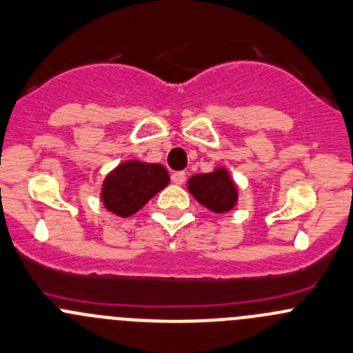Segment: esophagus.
Returning <instances> with one entry per match:
<instances>
[{
    "mask_svg": "<svg viewBox=\"0 0 353 353\" xmlns=\"http://www.w3.org/2000/svg\"><path fill=\"white\" fill-rule=\"evenodd\" d=\"M170 179H172L174 184H183L184 181H186V174H184L183 170H177V172H172Z\"/></svg>",
    "mask_w": 353,
    "mask_h": 353,
    "instance_id": "1",
    "label": "esophagus"
}]
</instances>
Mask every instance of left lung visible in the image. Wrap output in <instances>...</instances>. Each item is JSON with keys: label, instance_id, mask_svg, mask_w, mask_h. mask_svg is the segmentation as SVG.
Returning a JSON list of instances; mask_svg holds the SVG:
<instances>
[{"label": "left lung", "instance_id": "8db88e82", "mask_svg": "<svg viewBox=\"0 0 353 353\" xmlns=\"http://www.w3.org/2000/svg\"><path fill=\"white\" fill-rule=\"evenodd\" d=\"M188 190L201 205L217 214L231 210L238 200L234 183L224 169L210 174H196L188 181Z\"/></svg>", "mask_w": 353, "mask_h": 353}]
</instances>
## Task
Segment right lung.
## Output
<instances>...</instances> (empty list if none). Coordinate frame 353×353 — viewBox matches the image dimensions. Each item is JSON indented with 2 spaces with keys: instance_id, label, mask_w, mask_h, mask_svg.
I'll return each mask as SVG.
<instances>
[{
  "instance_id": "1",
  "label": "right lung",
  "mask_w": 353,
  "mask_h": 353,
  "mask_svg": "<svg viewBox=\"0 0 353 353\" xmlns=\"http://www.w3.org/2000/svg\"><path fill=\"white\" fill-rule=\"evenodd\" d=\"M167 184L169 172L160 163L125 162L107 176L101 200L110 212L129 217Z\"/></svg>"
}]
</instances>
